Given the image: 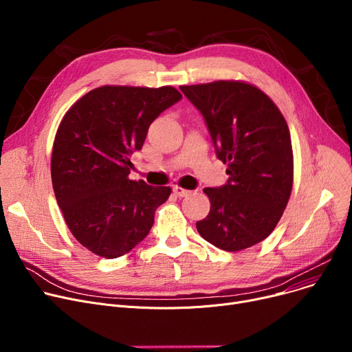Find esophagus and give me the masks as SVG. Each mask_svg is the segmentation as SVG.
I'll return each instance as SVG.
<instances>
[{"label": "esophagus", "instance_id": "34e87169", "mask_svg": "<svg viewBox=\"0 0 352 352\" xmlns=\"http://www.w3.org/2000/svg\"><path fill=\"white\" fill-rule=\"evenodd\" d=\"M173 193H175L177 197H184V196L190 195V190L182 188V186H175V188H173Z\"/></svg>", "mask_w": 352, "mask_h": 352}]
</instances>
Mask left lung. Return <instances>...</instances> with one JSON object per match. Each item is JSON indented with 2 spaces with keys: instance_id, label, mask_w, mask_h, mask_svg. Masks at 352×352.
Listing matches in <instances>:
<instances>
[{
  "instance_id": "1",
  "label": "left lung",
  "mask_w": 352,
  "mask_h": 352,
  "mask_svg": "<svg viewBox=\"0 0 352 352\" xmlns=\"http://www.w3.org/2000/svg\"><path fill=\"white\" fill-rule=\"evenodd\" d=\"M203 115L229 182L206 188L210 212L199 234L226 252H240L270 236L290 199L294 159L288 125L276 103L244 80L183 85Z\"/></svg>"
}]
</instances>
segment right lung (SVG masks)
<instances>
[{
    "instance_id": "add662e5",
    "label": "right lung",
    "mask_w": 352,
    "mask_h": 352,
    "mask_svg": "<svg viewBox=\"0 0 352 352\" xmlns=\"http://www.w3.org/2000/svg\"><path fill=\"white\" fill-rule=\"evenodd\" d=\"M182 94L173 87H99L62 118L52 146V188L72 236L94 254L116 258L148 236L172 193L129 179L133 151L151 123Z\"/></svg>"
}]
</instances>
